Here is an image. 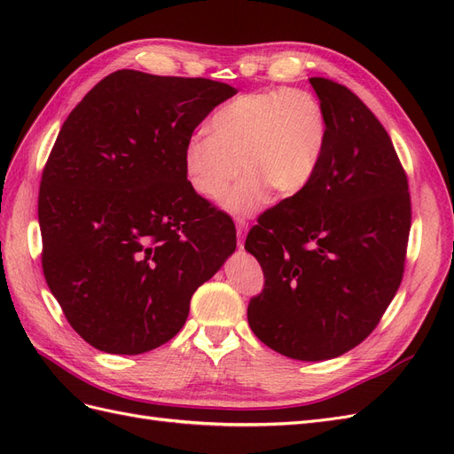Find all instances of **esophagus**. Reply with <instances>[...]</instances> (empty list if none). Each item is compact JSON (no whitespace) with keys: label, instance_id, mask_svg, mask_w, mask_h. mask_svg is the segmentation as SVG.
I'll return each mask as SVG.
<instances>
[{"label":"esophagus","instance_id":"esophagus-1","mask_svg":"<svg viewBox=\"0 0 454 454\" xmlns=\"http://www.w3.org/2000/svg\"><path fill=\"white\" fill-rule=\"evenodd\" d=\"M246 231H248V223L244 222V219H237V235H239V248H244V235Z\"/></svg>","mask_w":454,"mask_h":454}]
</instances>
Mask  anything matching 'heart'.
Here are the masks:
<instances>
[{
  "instance_id": "heart-1",
  "label": "heart",
  "mask_w": 454,
  "mask_h": 454,
  "mask_svg": "<svg viewBox=\"0 0 454 454\" xmlns=\"http://www.w3.org/2000/svg\"><path fill=\"white\" fill-rule=\"evenodd\" d=\"M212 134L191 136L184 149L189 185L202 199H225L232 214H252L269 189L292 197L303 189L324 155L327 122L314 94L301 89H269L242 94L210 119Z\"/></svg>"
}]
</instances>
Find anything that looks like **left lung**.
<instances>
[{
    "label": "left lung",
    "mask_w": 454,
    "mask_h": 454,
    "mask_svg": "<svg viewBox=\"0 0 454 454\" xmlns=\"http://www.w3.org/2000/svg\"><path fill=\"white\" fill-rule=\"evenodd\" d=\"M310 85L327 138L310 182L259 215L244 248L265 274L248 305L255 337L322 362L358 347L402 284L411 229L407 176L388 132L347 87Z\"/></svg>",
    "instance_id": "1"
}]
</instances>
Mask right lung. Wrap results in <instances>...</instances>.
I'll return each instance as SVG.
<instances>
[{
    "label": "right lung",
    "instance_id": "obj_1",
    "mask_svg": "<svg viewBox=\"0 0 454 454\" xmlns=\"http://www.w3.org/2000/svg\"><path fill=\"white\" fill-rule=\"evenodd\" d=\"M237 90L119 70L67 115L41 176L43 274L89 345L144 354L184 327L237 248L232 219L189 185L184 149Z\"/></svg>",
    "mask_w": 454,
    "mask_h": 454
}]
</instances>
